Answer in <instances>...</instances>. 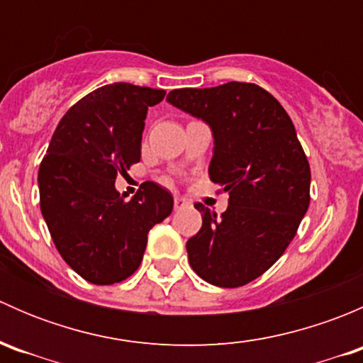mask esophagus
<instances>
[{
  "mask_svg": "<svg viewBox=\"0 0 363 363\" xmlns=\"http://www.w3.org/2000/svg\"><path fill=\"white\" fill-rule=\"evenodd\" d=\"M186 205H188V200H184V199H182V196H175V199H174L175 211H179V208H184Z\"/></svg>",
  "mask_w": 363,
  "mask_h": 363,
  "instance_id": "34e87169",
  "label": "esophagus"
}]
</instances>
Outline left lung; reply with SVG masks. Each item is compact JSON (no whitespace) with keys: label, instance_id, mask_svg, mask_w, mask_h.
<instances>
[{"label":"left lung","instance_id":"obj_1","mask_svg":"<svg viewBox=\"0 0 363 363\" xmlns=\"http://www.w3.org/2000/svg\"><path fill=\"white\" fill-rule=\"evenodd\" d=\"M167 101L211 126L208 177L230 195L221 216L195 205L202 228L186 244L189 265L214 286H244L281 258L309 207L311 168L294 123L256 84L174 89Z\"/></svg>","mask_w":363,"mask_h":363}]
</instances>
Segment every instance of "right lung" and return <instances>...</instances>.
<instances>
[{"label": "right lung", "mask_w": 363, "mask_h": 363, "mask_svg": "<svg viewBox=\"0 0 363 363\" xmlns=\"http://www.w3.org/2000/svg\"><path fill=\"white\" fill-rule=\"evenodd\" d=\"M163 89L113 82L77 101L57 124L38 170L40 208L65 262L93 284H113L138 269L147 233L174 199L144 182L126 202L117 174L140 161L147 108Z\"/></svg>", "instance_id": "add662e5"}]
</instances>
